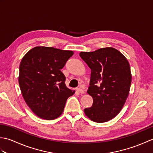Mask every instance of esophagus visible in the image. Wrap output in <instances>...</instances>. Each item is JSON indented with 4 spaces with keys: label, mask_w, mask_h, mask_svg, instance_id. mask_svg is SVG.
<instances>
[{
    "label": "esophagus",
    "mask_w": 153,
    "mask_h": 153,
    "mask_svg": "<svg viewBox=\"0 0 153 153\" xmlns=\"http://www.w3.org/2000/svg\"><path fill=\"white\" fill-rule=\"evenodd\" d=\"M77 91H78L79 93H81V94H83L84 93V90L83 89H82V88H77Z\"/></svg>",
    "instance_id": "34e87169"
}]
</instances>
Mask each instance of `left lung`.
Returning a JSON list of instances; mask_svg holds the SVG:
<instances>
[{"instance_id": "8db88e82", "label": "left lung", "mask_w": 153, "mask_h": 153, "mask_svg": "<svg viewBox=\"0 0 153 153\" xmlns=\"http://www.w3.org/2000/svg\"><path fill=\"white\" fill-rule=\"evenodd\" d=\"M79 56L91 70L87 93L93 102L84 112L93 122H108L118 114L128 98L131 83L129 64L112 47L81 52Z\"/></svg>"}]
</instances>
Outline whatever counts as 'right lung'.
I'll list each match as a JSON object with an SVG mask.
<instances>
[{
  "mask_svg": "<svg viewBox=\"0 0 153 153\" xmlns=\"http://www.w3.org/2000/svg\"><path fill=\"white\" fill-rule=\"evenodd\" d=\"M73 54L71 51L36 47L23 57L19 85L25 102L39 118H57L68 97L74 94L75 91L66 86V77L61 71Z\"/></svg>",
  "mask_w": 153,
  "mask_h": 153,
  "instance_id": "obj_1",
  "label": "right lung"
}]
</instances>
